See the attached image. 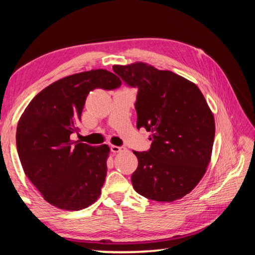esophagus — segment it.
<instances>
[{
	"instance_id": "esophagus-1",
	"label": "esophagus",
	"mask_w": 255,
	"mask_h": 255,
	"mask_svg": "<svg viewBox=\"0 0 255 255\" xmlns=\"http://www.w3.org/2000/svg\"><path fill=\"white\" fill-rule=\"evenodd\" d=\"M124 149H125V147H122V146H115V145L111 146V152L115 153V154L123 152Z\"/></svg>"
}]
</instances>
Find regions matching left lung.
Instances as JSON below:
<instances>
[{"instance_id": "8db88e82", "label": "left lung", "mask_w": 255, "mask_h": 255, "mask_svg": "<svg viewBox=\"0 0 255 255\" xmlns=\"http://www.w3.org/2000/svg\"><path fill=\"white\" fill-rule=\"evenodd\" d=\"M125 83L137 88V128L152 132L138 159L132 187L145 198L171 202L199 183L210 162L215 119L198 86L171 71L148 64L114 65Z\"/></svg>"}]
</instances>
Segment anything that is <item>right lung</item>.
<instances>
[{"label": "right lung", "mask_w": 255, "mask_h": 255, "mask_svg": "<svg viewBox=\"0 0 255 255\" xmlns=\"http://www.w3.org/2000/svg\"><path fill=\"white\" fill-rule=\"evenodd\" d=\"M120 85L119 77L107 70L77 73L47 86L25 108L16 128V148L25 175L50 205L81 210L100 196L109 146L70 137L79 132L89 93Z\"/></svg>", "instance_id": "right-lung-1"}]
</instances>
